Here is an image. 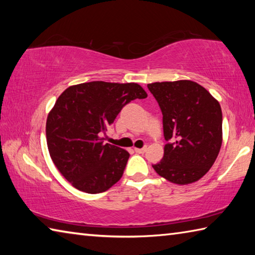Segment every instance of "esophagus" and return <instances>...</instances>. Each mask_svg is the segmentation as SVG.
I'll return each mask as SVG.
<instances>
[{
  "label": "esophagus",
  "mask_w": 255,
  "mask_h": 255,
  "mask_svg": "<svg viewBox=\"0 0 255 255\" xmlns=\"http://www.w3.org/2000/svg\"><path fill=\"white\" fill-rule=\"evenodd\" d=\"M146 149H147V147H143V148H136L135 147V152L138 153V154H143L146 152Z\"/></svg>",
  "instance_id": "esophagus-1"
}]
</instances>
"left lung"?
Wrapping results in <instances>:
<instances>
[{
    "label": "left lung",
    "instance_id": "8db88e82",
    "mask_svg": "<svg viewBox=\"0 0 255 255\" xmlns=\"http://www.w3.org/2000/svg\"><path fill=\"white\" fill-rule=\"evenodd\" d=\"M147 88L162 110L164 138L171 140L153 169L172 183L196 182L213 166L222 147L221 105L190 80L155 82Z\"/></svg>",
    "mask_w": 255,
    "mask_h": 255
}]
</instances>
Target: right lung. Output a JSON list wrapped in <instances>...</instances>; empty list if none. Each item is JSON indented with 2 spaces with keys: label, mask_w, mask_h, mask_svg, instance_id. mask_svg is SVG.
Masks as SVG:
<instances>
[{
  "label": "right lung",
  "mask_w": 255,
  "mask_h": 255,
  "mask_svg": "<svg viewBox=\"0 0 255 255\" xmlns=\"http://www.w3.org/2000/svg\"><path fill=\"white\" fill-rule=\"evenodd\" d=\"M147 93L137 83L94 81L67 88L46 123V138L55 166L73 187L100 193L122 179L129 153L103 144L102 133L120 110Z\"/></svg>",
  "instance_id": "right-lung-1"
}]
</instances>
